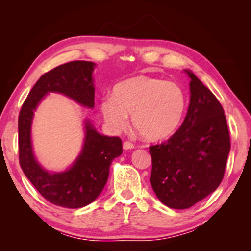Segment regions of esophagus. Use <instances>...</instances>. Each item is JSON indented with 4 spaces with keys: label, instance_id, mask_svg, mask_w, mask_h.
I'll return each instance as SVG.
<instances>
[{
    "label": "esophagus",
    "instance_id": "esophagus-1",
    "mask_svg": "<svg viewBox=\"0 0 251 251\" xmlns=\"http://www.w3.org/2000/svg\"><path fill=\"white\" fill-rule=\"evenodd\" d=\"M123 148H124V150H133V148H134V144L126 141V142L123 143Z\"/></svg>",
    "mask_w": 251,
    "mask_h": 251
}]
</instances>
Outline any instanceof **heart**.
Listing matches in <instances>:
<instances>
[{
    "label": "heart",
    "mask_w": 251,
    "mask_h": 251,
    "mask_svg": "<svg viewBox=\"0 0 251 251\" xmlns=\"http://www.w3.org/2000/svg\"><path fill=\"white\" fill-rule=\"evenodd\" d=\"M100 108L114 130L124 129L128 124L127 114H131V123L138 133L147 141L158 142L179 128L187 96L175 82L139 75L116 84L113 96L104 97Z\"/></svg>",
    "instance_id": "1"
}]
</instances>
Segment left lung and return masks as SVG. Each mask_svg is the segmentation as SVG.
<instances>
[{
	"mask_svg": "<svg viewBox=\"0 0 251 251\" xmlns=\"http://www.w3.org/2000/svg\"><path fill=\"white\" fill-rule=\"evenodd\" d=\"M184 122L168 141L150 146V181L159 201L187 209L217 189L226 168L230 136L223 106L193 72Z\"/></svg>",
	"mask_w": 251,
	"mask_h": 251,
	"instance_id": "obj_1",
	"label": "left lung"
}]
</instances>
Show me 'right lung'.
Segmentation results:
<instances>
[{
  "label": "right lung",
  "mask_w": 251,
  "mask_h": 251,
  "mask_svg": "<svg viewBox=\"0 0 251 251\" xmlns=\"http://www.w3.org/2000/svg\"><path fill=\"white\" fill-rule=\"evenodd\" d=\"M95 64L73 61L43 74L24 100L19 115V159L25 174L46 201L65 208H82L94 201L108 179L109 166L123 152L122 139L100 135L85 121L83 150L70 169L50 174L41 167L33 154L31 124L34 110L50 92L61 93L85 107H94Z\"/></svg>",
  "instance_id": "add662e5"
}]
</instances>
